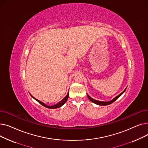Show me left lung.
I'll use <instances>...</instances> for the list:
<instances>
[{
  "label": "left lung",
  "instance_id": "left-lung-1",
  "mask_svg": "<svg viewBox=\"0 0 148 148\" xmlns=\"http://www.w3.org/2000/svg\"><path fill=\"white\" fill-rule=\"evenodd\" d=\"M127 89V88H126ZM126 89L124 90L122 93H121V94H119V95H118V96H116L114 98H113L112 100H111V101H107V102H104V101H98V100H95V99H93V98H92L89 95H88V98L89 99V100L90 101H91L92 102V103H95V104H97V105H99V106H107V105H109V104H112V103H113L114 101H116V99H117L119 97H120L123 93H124V92L125 91V90H126Z\"/></svg>",
  "mask_w": 148,
  "mask_h": 148
}]
</instances>
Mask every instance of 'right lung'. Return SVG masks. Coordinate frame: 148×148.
<instances>
[{
    "instance_id": "1",
    "label": "right lung",
    "mask_w": 148,
    "mask_h": 148,
    "mask_svg": "<svg viewBox=\"0 0 148 148\" xmlns=\"http://www.w3.org/2000/svg\"><path fill=\"white\" fill-rule=\"evenodd\" d=\"M30 96L32 97L34 99H35L36 101H37L40 103V104H41L42 106H44L45 107H47V108H59V107H60L61 106H63L66 102V101H67V99H68V97H69V94H68H68L66 95V96L63 99H62L60 101H59L58 103H57L56 104H55V105H53V106H47V105H46L45 104H44V103H42V102H41V101H39L38 99H36L35 98H34L32 95L31 94H30Z\"/></svg>"
}]
</instances>
